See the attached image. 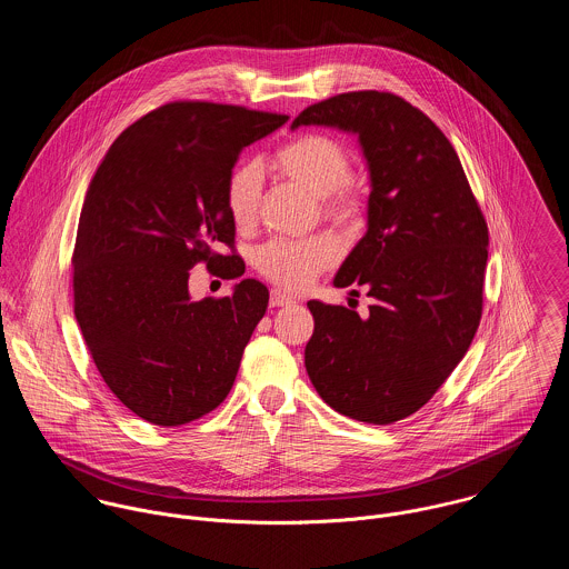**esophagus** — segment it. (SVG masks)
Returning a JSON list of instances; mask_svg holds the SVG:
<instances>
[{"mask_svg":"<svg viewBox=\"0 0 569 569\" xmlns=\"http://www.w3.org/2000/svg\"><path fill=\"white\" fill-rule=\"evenodd\" d=\"M269 302H271V307H289V305H293L296 300H293L289 293L273 289V291H271V298H269Z\"/></svg>","mask_w":569,"mask_h":569,"instance_id":"obj_1","label":"esophagus"}]
</instances>
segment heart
Here are the masks:
<instances>
[{
    "label": "heart",
    "instance_id": "1",
    "mask_svg": "<svg viewBox=\"0 0 569 569\" xmlns=\"http://www.w3.org/2000/svg\"><path fill=\"white\" fill-rule=\"evenodd\" d=\"M276 162L289 179L322 199L328 217L346 221L359 212L357 197L348 188L352 160L337 140L326 136L298 138L278 151ZM260 194L262 168L256 162L234 168L228 181L226 203L237 226H249L253 221ZM335 260L337 243L330 237H313L307 241L276 239L256 251L260 273L291 291L309 287Z\"/></svg>",
    "mask_w": 569,
    "mask_h": 569
}]
</instances>
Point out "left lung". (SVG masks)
<instances>
[{"label":"left lung","instance_id":"8db88e82","mask_svg":"<svg viewBox=\"0 0 569 569\" xmlns=\"http://www.w3.org/2000/svg\"><path fill=\"white\" fill-rule=\"evenodd\" d=\"M357 138L370 181L366 234L337 269V289L366 287L361 318L307 302L316 330L305 348L326 406L390 425L425 406L467 355L482 318L488 228L445 133L403 98L339 93L291 124Z\"/></svg>","mask_w":569,"mask_h":569}]
</instances>
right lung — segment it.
I'll use <instances>...</instances> for the list:
<instances>
[{
  "mask_svg": "<svg viewBox=\"0 0 569 569\" xmlns=\"http://www.w3.org/2000/svg\"><path fill=\"white\" fill-rule=\"evenodd\" d=\"M289 118L214 102H170L133 122L89 181L74 247V316L109 390L140 418L177 427L221 406L269 291L192 300L206 260L241 278L226 194L244 147Z\"/></svg>",
  "mask_w": 569,
  "mask_h": 569,
  "instance_id": "right-lung-1",
  "label": "right lung"
}]
</instances>
